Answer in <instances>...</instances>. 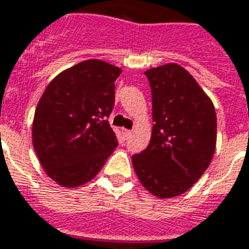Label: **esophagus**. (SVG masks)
I'll return each instance as SVG.
<instances>
[{"mask_svg":"<svg viewBox=\"0 0 249 249\" xmlns=\"http://www.w3.org/2000/svg\"><path fill=\"white\" fill-rule=\"evenodd\" d=\"M123 132H124V136L126 138H129V137H130V136H132V132H130V130H128V129H124Z\"/></svg>","mask_w":249,"mask_h":249,"instance_id":"34e87169","label":"esophagus"}]
</instances>
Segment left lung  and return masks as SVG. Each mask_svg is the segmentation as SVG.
<instances>
[{
	"label": "left lung",
	"instance_id": "obj_1",
	"mask_svg": "<svg viewBox=\"0 0 249 249\" xmlns=\"http://www.w3.org/2000/svg\"><path fill=\"white\" fill-rule=\"evenodd\" d=\"M153 99L149 146L132 157L141 184L151 195L170 198L187 192L213 159L217 116L212 100L183 66L146 70Z\"/></svg>",
	"mask_w": 249,
	"mask_h": 249
}]
</instances>
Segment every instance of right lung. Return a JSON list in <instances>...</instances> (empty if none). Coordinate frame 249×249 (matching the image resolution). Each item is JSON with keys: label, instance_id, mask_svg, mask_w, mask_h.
Instances as JSON below:
<instances>
[{"label": "right lung", "instance_id": "add662e5", "mask_svg": "<svg viewBox=\"0 0 249 249\" xmlns=\"http://www.w3.org/2000/svg\"><path fill=\"white\" fill-rule=\"evenodd\" d=\"M121 69L86 60L52 79L36 106L32 143L41 167L58 185L75 188L98 175L116 149L108 123Z\"/></svg>", "mask_w": 249, "mask_h": 249}]
</instances>
